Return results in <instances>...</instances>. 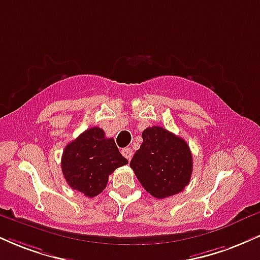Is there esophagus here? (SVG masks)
<instances>
[{"label": "esophagus", "instance_id": "obj_1", "mask_svg": "<svg viewBox=\"0 0 260 260\" xmlns=\"http://www.w3.org/2000/svg\"><path fill=\"white\" fill-rule=\"evenodd\" d=\"M122 155H123L124 157L127 158V160H131V158H132V156H133L132 149H131V148L123 149V150H122Z\"/></svg>", "mask_w": 260, "mask_h": 260}]
</instances>
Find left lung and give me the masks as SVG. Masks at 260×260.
I'll use <instances>...</instances> for the list:
<instances>
[{"instance_id":"obj_1","label":"left lung","mask_w":260,"mask_h":260,"mask_svg":"<svg viewBox=\"0 0 260 260\" xmlns=\"http://www.w3.org/2000/svg\"><path fill=\"white\" fill-rule=\"evenodd\" d=\"M131 167L144 189L156 199L179 193L189 184L192 155L185 140L165 128L148 127Z\"/></svg>"}]
</instances>
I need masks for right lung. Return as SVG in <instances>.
<instances>
[{
  "mask_svg": "<svg viewBox=\"0 0 260 260\" xmlns=\"http://www.w3.org/2000/svg\"><path fill=\"white\" fill-rule=\"evenodd\" d=\"M115 140L105 138L102 128L92 127L65 146L61 171L71 189L94 198L106 187L109 176L127 165Z\"/></svg>",
  "mask_w": 260,
  "mask_h": 260,
  "instance_id": "right-lung-1",
  "label": "right lung"
}]
</instances>
